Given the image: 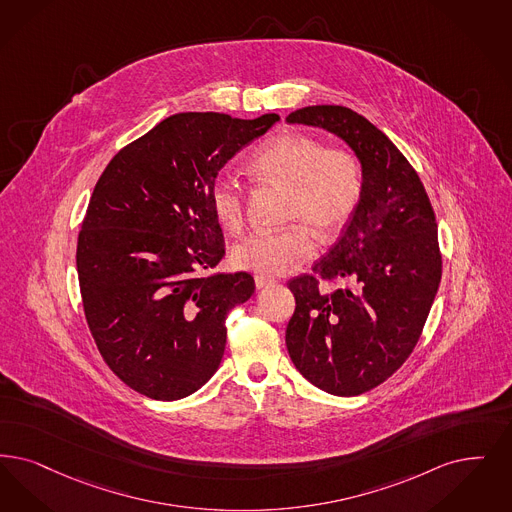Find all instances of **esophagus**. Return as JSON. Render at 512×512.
<instances>
[{"label": "esophagus", "instance_id": "34e87169", "mask_svg": "<svg viewBox=\"0 0 512 512\" xmlns=\"http://www.w3.org/2000/svg\"><path fill=\"white\" fill-rule=\"evenodd\" d=\"M270 284H274L272 278H268V276H255V286L259 287V289L270 286Z\"/></svg>", "mask_w": 512, "mask_h": 512}]
</instances>
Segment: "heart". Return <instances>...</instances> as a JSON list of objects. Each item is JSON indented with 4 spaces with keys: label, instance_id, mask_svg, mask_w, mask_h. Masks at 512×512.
Wrapping results in <instances>:
<instances>
[{
    "label": "heart",
    "instance_id": "b5f03b06",
    "mask_svg": "<svg viewBox=\"0 0 512 512\" xmlns=\"http://www.w3.org/2000/svg\"><path fill=\"white\" fill-rule=\"evenodd\" d=\"M253 171L289 192L284 219L291 225L259 232L234 247V265L259 276H280L314 253L312 232L328 242L356 213L364 194V167L348 148H328L305 133H282L253 156ZM211 207L221 225L240 232L246 223L244 188L234 177L211 186Z\"/></svg>",
    "mask_w": 512,
    "mask_h": 512
}]
</instances>
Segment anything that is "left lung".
<instances>
[{"instance_id": "left-lung-1", "label": "left lung", "mask_w": 512, "mask_h": 512, "mask_svg": "<svg viewBox=\"0 0 512 512\" xmlns=\"http://www.w3.org/2000/svg\"><path fill=\"white\" fill-rule=\"evenodd\" d=\"M287 122L339 135L364 167L362 200L339 240L312 274L287 282L291 362L314 387L358 396L402 368L423 333L442 278L434 209L406 156L354 110L307 106Z\"/></svg>"}]
</instances>
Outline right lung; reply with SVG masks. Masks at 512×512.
Wrapping results in <instances>:
<instances>
[{
	"instance_id": "right-lung-1",
	"label": "right lung",
	"mask_w": 512,
	"mask_h": 512,
	"mask_svg": "<svg viewBox=\"0 0 512 512\" xmlns=\"http://www.w3.org/2000/svg\"><path fill=\"white\" fill-rule=\"evenodd\" d=\"M278 120L169 116L125 144L95 184L76 249L83 312L106 366L129 389L181 400L219 369L226 318L255 282L247 272L202 274L226 247L211 186Z\"/></svg>"
}]
</instances>
